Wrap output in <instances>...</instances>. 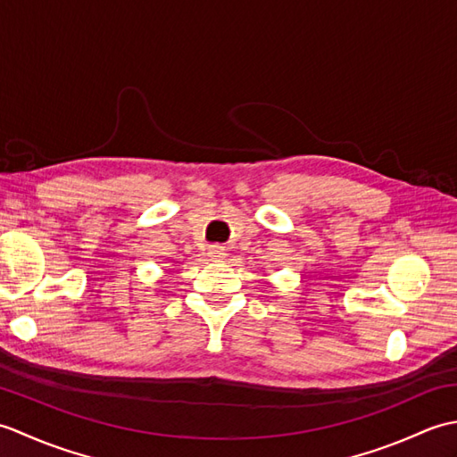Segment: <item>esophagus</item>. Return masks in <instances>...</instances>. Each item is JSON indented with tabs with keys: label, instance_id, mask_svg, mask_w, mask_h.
I'll return each mask as SVG.
<instances>
[{
	"label": "esophagus",
	"instance_id": "34e87169",
	"mask_svg": "<svg viewBox=\"0 0 457 457\" xmlns=\"http://www.w3.org/2000/svg\"><path fill=\"white\" fill-rule=\"evenodd\" d=\"M208 255H210L213 261H220V259L226 257V253H223V247H221V245H210Z\"/></svg>",
	"mask_w": 457,
	"mask_h": 457
}]
</instances>
